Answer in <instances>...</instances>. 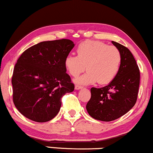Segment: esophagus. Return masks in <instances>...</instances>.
I'll list each match as a JSON object with an SVG mask.
<instances>
[{
  "mask_svg": "<svg viewBox=\"0 0 153 153\" xmlns=\"http://www.w3.org/2000/svg\"><path fill=\"white\" fill-rule=\"evenodd\" d=\"M82 87L78 85H76L75 86V90H80V89H82Z\"/></svg>",
  "mask_w": 153,
  "mask_h": 153,
  "instance_id": "1",
  "label": "esophagus"
}]
</instances>
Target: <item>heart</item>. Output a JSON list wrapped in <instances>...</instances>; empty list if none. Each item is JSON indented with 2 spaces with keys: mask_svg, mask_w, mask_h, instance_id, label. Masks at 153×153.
I'll list each match as a JSON object with an SVG mask.
<instances>
[{
  "mask_svg": "<svg viewBox=\"0 0 153 153\" xmlns=\"http://www.w3.org/2000/svg\"><path fill=\"white\" fill-rule=\"evenodd\" d=\"M76 51L78 56L68 55L64 61L65 68L73 77H78L85 69L88 71L75 80L76 83L86 85L98 82L100 85H107L117 77L122 60L117 47L88 40L79 44Z\"/></svg>",
  "mask_w": 153,
  "mask_h": 153,
  "instance_id": "b5f03b06",
  "label": "heart"
}]
</instances>
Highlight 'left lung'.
<instances>
[{"label":"left lung","instance_id":"left-lung-1","mask_svg":"<svg viewBox=\"0 0 153 153\" xmlns=\"http://www.w3.org/2000/svg\"><path fill=\"white\" fill-rule=\"evenodd\" d=\"M121 52V64L114 80L101 88H91V98L86 105L94 119L111 121L132 109L137 101L140 85V70L128 48L112 41Z\"/></svg>","mask_w":153,"mask_h":153}]
</instances>
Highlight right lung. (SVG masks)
I'll list each match as a JSON object with an SVG mask.
<instances>
[{"label":"right lung","mask_w":153,"mask_h":153,"mask_svg":"<svg viewBox=\"0 0 153 153\" xmlns=\"http://www.w3.org/2000/svg\"><path fill=\"white\" fill-rule=\"evenodd\" d=\"M73 47L62 39L40 42L21 54L12 76L13 100L24 117L46 122L59 113L63 97L74 90L64 65Z\"/></svg>","instance_id":"1"}]
</instances>
